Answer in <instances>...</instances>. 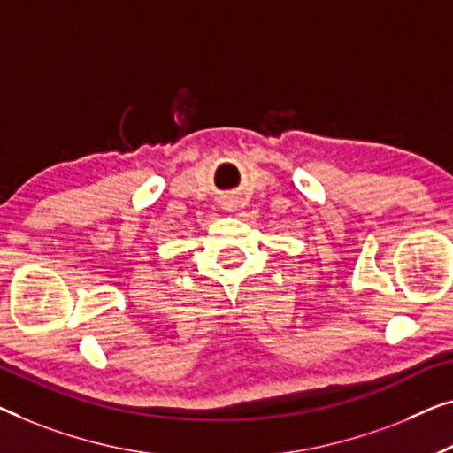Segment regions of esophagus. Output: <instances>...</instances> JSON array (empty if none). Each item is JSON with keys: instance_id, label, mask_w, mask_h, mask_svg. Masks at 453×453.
<instances>
[{"instance_id": "obj_1", "label": "esophagus", "mask_w": 453, "mask_h": 453, "mask_svg": "<svg viewBox=\"0 0 453 453\" xmlns=\"http://www.w3.org/2000/svg\"><path fill=\"white\" fill-rule=\"evenodd\" d=\"M221 205H224V209H227V211H234V209H235V199H234V196H224Z\"/></svg>"}]
</instances>
